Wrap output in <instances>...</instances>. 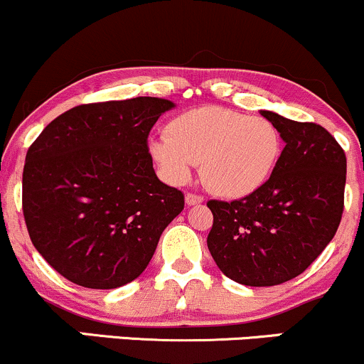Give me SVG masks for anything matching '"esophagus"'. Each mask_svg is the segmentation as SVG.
Segmentation results:
<instances>
[{
	"label": "esophagus",
	"mask_w": 364,
	"mask_h": 364,
	"mask_svg": "<svg viewBox=\"0 0 364 364\" xmlns=\"http://www.w3.org/2000/svg\"><path fill=\"white\" fill-rule=\"evenodd\" d=\"M203 201H204L203 196H198V194H193V193L186 194V203L189 204V206H194V204H201Z\"/></svg>",
	"instance_id": "esophagus-1"
}]
</instances>
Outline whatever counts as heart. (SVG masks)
Listing matches in <instances>:
<instances>
[{"label": "heart", "mask_w": 364, "mask_h": 364, "mask_svg": "<svg viewBox=\"0 0 364 364\" xmlns=\"http://www.w3.org/2000/svg\"><path fill=\"white\" fill-rule=\"evenodd\" d=\"M168 136L149 141L166 178L183 183L201 163L204 186L228 199L246 198L267 183L280 156V134L270 120L206 106L171 118Z\"/></svg>", "instance_id": "b5f03b06"}]
</instances>
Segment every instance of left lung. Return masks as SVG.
I'll use <instances>...</instances> for the list:
<instances>
[{
    "mask_svg": "<svg viewBox=\"0 0 364 364\" xmlns=\"http://www.w3.org/2000/svg\"><path fill=\"white\" fill-rule=\"evenodd\" d=\"M284 139L272 177L235 201H208V249L228 279L249 287L292 280L336 235L344 211L346 153L328 130L261 112Z\"/></svg>",
    "mask_w": 364,
    "mask_h": 364,
    "instance_id": "8db88e82",
    "label": "left lung"
}]
</instances>
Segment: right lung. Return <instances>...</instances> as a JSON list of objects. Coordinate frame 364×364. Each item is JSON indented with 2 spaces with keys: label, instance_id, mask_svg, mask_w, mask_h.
Returning <instances> with one entry per match:
<instances>
[{
  "label": "right lung",
  "instance_id": "obj_1",
  "mask_svg": "<svg viewBox=\"0 0 364 364\" xmlns=\"http://www.w3.org/2000/svg\"><path fill=\"white\" fill-rule=\"evenodd\" d=\"M161 97L80 105L31 144L22 210L32 244L60 275L87 289L137 279L183 194L156 177L148 136Z\"/></svg>",
  "mask_w": 364,
  "mask_h": 364
}]
</instances>
